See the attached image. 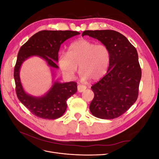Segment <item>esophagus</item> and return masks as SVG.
Masks as SVG:
<instances>
[{
    "label": "esophagus",
    "instance_id": "esophagus-1",
    "mask_svg": "<svg viewBox=\"0 0 159 159\" xmlns=\"http://www.w3.org/2000/svg\"><path fill=\"white\" fill-rule=\"evenodd\" d=\"M86 89V86L83 85H78V91L79 92H82L85 89Z\"/></svg>",
    "mask_w": 159,
    "mask_h": 159
}]
</instances>
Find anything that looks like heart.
<instances>
[{"mask_svg": "<svg viewBox=\"0 0 159 159\" xmlns=\"http://www.w3.org/2000/svg\"><path fill=\"white\" fill-rule=\"evenodd\" d=\"M110 60V52L104 44H96L90 40L81 39L71 43L68 54L61 52L57 63L66 77L74 79L79 68L83 81L100 79L106 73Z\"/></svg>", "mask_w": 159, "mask_h": 159, "instance_id": "b5f03b06", "label": "heart"}]
</instances>
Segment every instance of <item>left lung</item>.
Here are the masks:
<instances>
[{
  "label": "left lung",
  "instance_id": "1",
  "mask_svg": "<svg viewBox=\"0 0 159 159\" xmlns=\"http://www.w3.org/2000/svg\"><path fill=\"white\" fill-rule=\"evenodd\" d=\"M85 35L99 40L110 52L106 75L91 88L94 98L89 110L99 119L117 118L138 98L141 69L137 50L125 36L115 30H85L82 36Z\"/></svg>",
  "mask_w": 159,
  "mask_h": 159
}]
</instances>
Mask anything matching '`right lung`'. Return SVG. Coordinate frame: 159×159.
Instances as JSON below:
<instances>
[{"instance_id": "obj_1", "label": "right lung", "mask_w": 159, "mask_h": 159, "mask_svg": "<svg viewBox=\"0 0 159 159\" xmlns=\"http://www.w3.org/2000/svg\"><path fill=\"white\" fill-rule=\"evenodd\" d=\"M71 30H42L34 34L19 50L14 70L16 95L20 102L36 116L45 119H56L61 117L67 108L66 101L78 90L74 81L60 83L55 81L47 92L40 97L28 94L24 90L20 78L22 63L32 56L44 59L52 69H57L61 44L68 38L80 34Z\"/></svg>"}]
</instances>
